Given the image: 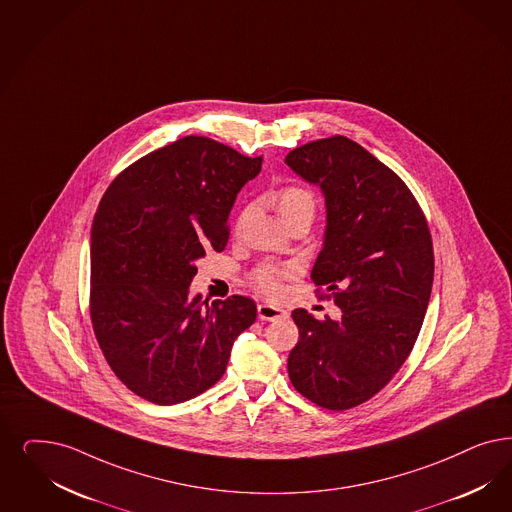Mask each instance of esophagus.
<instances>
[{"mask_svg":"<svg viewBox=\"0 0 512 512\" xmlns=\"http://www.w3.org/2000/svg\"><path fill=\"white\" fill-rule=\"evenodd\" d=\"M257 312H259V318L263 321H274V319L285 318L287 312L283 308L278 306H272V304H259L257 306Z\"/></svg>","mask_w":512,"mask_h":512,"instance_id":"esophagus-1","label":"esophagus"}]
</instances>
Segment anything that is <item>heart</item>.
Instances as JSON below:
<instances>
[{"label": "heart", "mask_w": 512, "mask_h": 512, "mask_svg": "<svg viewBox=\"0 0 512 512\" xmlns=\"http://www.w3.org/2000/svg\"><path fill=\"white\" fill-rule=\"evenodd\" d=\"M272 204L276 206L278 213L282 215L285 225L297 221V219H314L318 210V196L297 183L283 185L270 194ZM299 266L295 263H261L255 266L249 274V282L255 287L257 293L265 297H278L282 293L283 282L297 276Z\"/></svg>", "instance_id": "1"}]
</instances>
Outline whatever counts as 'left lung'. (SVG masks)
I'll list each match as a JSON object with an SVG mask.
<instances>
[{
  "label": "left lung",
  "mask_w": 512,
  "mask_h": 512,
  "mask_svg": "<svg viewBox=\"0 0 512 512\" xmlns=\"http://www.w3.org/2000/svg\"><path fill=\"white\" fill-rule=\"evenodd\" d=\"M285 164L325 194L310 278L342 310L338 321L293 310L299 342L287 371L308 401L348 410L386 388L416 344L433 287L431 232L405 181L346 136L300 145Z\"/></svg>",
  "instance_id": "obj_1"
}]
</instances>
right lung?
Wrapping results in <instances>:
<instances>
[{"label":"right lung","instance_id":"obj_1","mask_svg":"<svg viewBox=\"0 0 512 512\" xmlns=\"http://www.w3.org/2000/svg\"><path fill=\"white\" fill-rule=\"evenodd\" d=\"M261 164L187 136L132 162L102 196L90 232V321L107 365L141 399L176 405L212 388L257 318L247 297L208 306L189 299V285L196 261L227 246L236 194Z\"/></svg>","mask_w":512,"mask_h":512}]
</instances>
